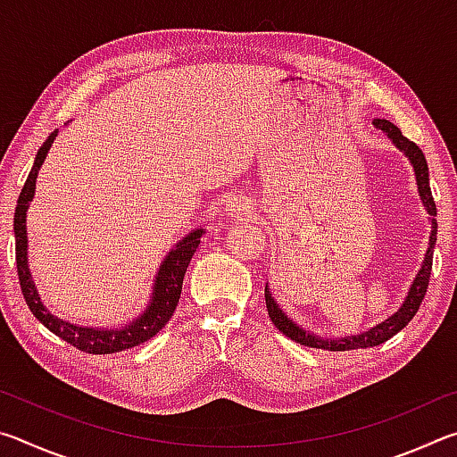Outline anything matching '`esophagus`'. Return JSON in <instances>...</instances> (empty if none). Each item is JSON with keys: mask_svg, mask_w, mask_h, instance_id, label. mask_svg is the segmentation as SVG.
<instances>
[{"mask_svg": "<svg viewBox=\"0 0 457 457\" xmlns=\"http://www.w3.org/2000/svg\"><path fill=\"white\" fill-rule=\"evenodd\" d=\"M226 213L229 215V218H242V215L250 213V205H247L244 199L234 197L226 204Z\"/></svg>", "mask_w": 457, "mask_h": 457, "instance_id": "34e87169", "label": "esophagus"}]
</instances>
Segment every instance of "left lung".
<instances>
[{
  "label": "left lung",
  "instance_id": "obj_1",
  "mask_svg": "<svg viewBox=\"0 0 457 457\" xmlns=\"http://www.w3.org/2000/svg\"><path fill=\"white\" fill-rule=\"evenodd\" d=\"M375 127L378 130H383L386 133V137L391 138L393 143H395L401 151H403L409 161H411V165L415 169V179L417 185H420V195L423 199V205L428 213L431 215V237H429V247H428V253H425V260H423V266L420 272H417V278L411 284V288H409V294L405 298L403 306L399 308V311L391 316V319H386L385 322L377 324L367 332H362V335L357 337H345V338H320V337H314L312 332H306L300 327H296L288 316H286L278 304L274 303L272 294H270L268 286L264 290V296H266V308H268V314L270 319H272L274 327L286 335L288 338H292L294 343H300L304 346H312V349H327V351H351V349H367V346H377L385 343V340H389L391 337H395L397 332L405 327V324L413 319L415 312L420 311V306L425 298V292H428V286H429V276H431V266H433V245H436V239H437V210H436V201H433L431 195V189H429V169H428V161H425V154L423 151L417 146L413 141H409L407 137L401 135V130L393 125L389 120H383V119H377L375 120Z\"/></svg>",
  "mask_w": 457,
  "mask_h": 457
}]
</instances>
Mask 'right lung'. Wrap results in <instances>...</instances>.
<instances>
[{
    "mask_svg": "<svg viewBox=\"0 0 457 457\" xmlns=\"http://www.w3.org/2000/svg\"><path fill=\"white\" fill-rule=\"evenodd\" d=\"M56 135L58 130H54V133L48 137V141L40 146V151H37L32 171H29L28 179L24 183V189L20 193L18 207H15V215H13L15 264H18L21 294H24L29 311H32V314L44 324L46 328L54 332L56 337H60L62 340H66V343H71L82 353L111 354V353L133 349V346L141 345L145 340H149L151 337L157 335V332L163 328L169 322V319L173 316L177 303H179V296H181L185 270H187L193 253L197 250L199 237L204 234V229L191 231L187 237H183L181 242L175 245V250L169 252V256L159 268L157 280H154L149 308H146L137 320L130 322L129 327L112 328V330L88 328V327H76V324L56 319V316L50 314L48 308L42 304L40 296H37L36 286L32 282V274H29V268H28V250H26L28 247L26 212H28L29 201L34 197L37 171H40L46 154H48Z\"/></svg>",
    "mask_w": 457,
    "mask_h": 457,
    "instance_id": "1",
    "label": "right lung"
}]
</instances>
